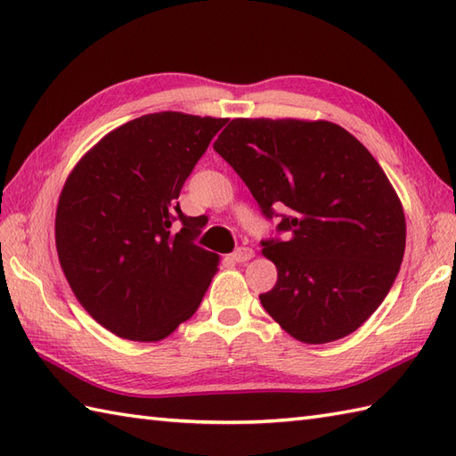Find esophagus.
Here are the masks:
<instances>
[{"label": "esophagus", "mask_w": 456, "mask_h": 456, "mask_svg": "<svg viewBox=\"0 0 456 456\" xmlns=\"http://www.w3.org/2000/svg\"><path fill=\"white\" fill-rule=\"evenodd\" d=\"M231 256H233L235 263H248V260L255 256V250L248 248V247H240V248H237L235 253L231 255Z\"/></svg>", "instance_id": "34e87169"}]
</instances>
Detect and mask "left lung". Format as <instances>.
Returning a JSON list of instances; mask_svg holds the SVG:
<instances>
[{"instance_id": "1", "label": "left lung", "mask_w": 456, "mask_h": 456, "mask_svg": "<svg viewBox=\"0 0 456 456\" xmlns=\"http://www.w3.org/2000/svg\"><path fill=\"white\" fill-rule=\"evenodd\" d=\"M266 217L288 208L263 255L278 270L260 304L307 345L356 331L390 292L405 250V216L364 144L331 121L237 118L213 142Z\"/></svg>"}]
</instances>
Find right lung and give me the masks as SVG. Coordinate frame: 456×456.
I'll use <instances>...</instances> for the list:
<instances>
[{
  "label": "right lung",
  "instance_id": "obj_1",
  "mask_svg": "<svg viewBox=\"0 0 456 456\" xmlns=\"http://www.w3.org/2000/svg\"><path fill=\"white\" fill-rule=\"evenodd\" d=\"M225 118L149 113L76 162L54 219L61 268L80 305L113 335L162 341L196 314L219 255L191 243L196 217L176 201ZM180 218L183 229L171 231Z\"/></svg>",
  "mask_w": 456,
  "mask_h": 456
}]
</instances>
